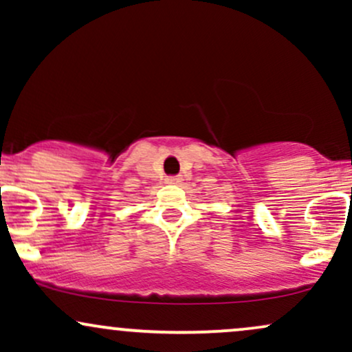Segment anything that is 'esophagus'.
I'll return each mask as SVG.
<instances>
[{"instance_id": "1", "label": "esophagus", "mask_w": 352, "mask_h": 352, "mask_svg": "<svg viewBox=\"0 0 352 352\" xmlns=\"http://www.w3.org/2000/svg\"><path fill=\"white\" fill-rule=\"evenodd\" d=\"M167 182L168 184H177V182H180V177H175V175L167 177Z\"/></svg>"}]
</instances>
